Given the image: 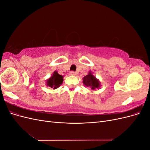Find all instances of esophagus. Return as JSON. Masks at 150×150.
Masks as SVG:
<instances>
[{
	"instance_id": "obj_1",
	"label": "esophagus",
	"mask_w": 150,
	"mask_h": 150,
	"mask_svg": "<svg viewBox=\"0 0 150 150\" xmlns=\"http://www.w3.org/2000/svg\"><path fill=\"white\" fill-rule=\"evenodd\" d=\"M69 74H70V75H71V76H76V72H74V71H71Z\"/></svg>"
}]
</instances>
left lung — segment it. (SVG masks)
<instances>
[{"label": "left lung", "instance_id": "obj_1", "mask_svg": "<svg viewBox=\"0 0 150 150\" xmlns=\"http://www.w3.org/2000/svg\"><path fill=\"white\" fill-rule=\"evenodd\" d=\"M83 83L86 86H87V87L91 88L92 89L99 88V86H100V83H99V81L91 74V72H89V74L87 76L84 77Z\"/></svg>", "mask_w": 150, "mask_h": 150}]
</instances>
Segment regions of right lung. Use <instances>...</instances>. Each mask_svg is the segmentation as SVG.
I'll list each match as a JSON object with an SVG mask.
<instances>
[{
    "mask_svg": "<svg viewBox=\"0 0 150 150\" xmlns=\"http://www.w3.org/2000/svg\"><path fill=\"white\" fill-rule=\"evenodd\" d=\"M63 82L62 76L59 74L57 71H54L52 76L47 81V86L53 89H56Z\"/></svg>",
    "mask_w": 150,
    "mask_h": 150,
    "instance_id": "add662e5",
    "label": "right lung"
}]
</instances>
